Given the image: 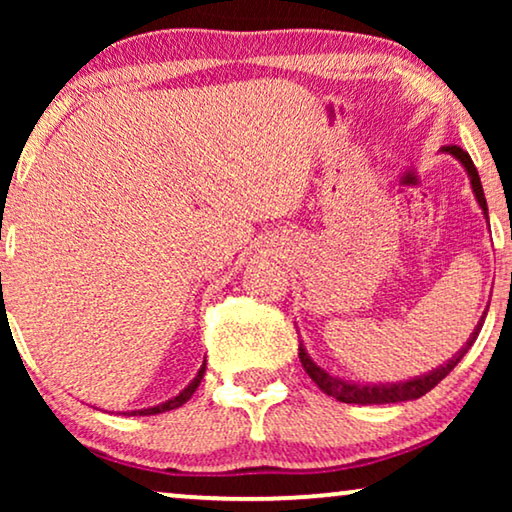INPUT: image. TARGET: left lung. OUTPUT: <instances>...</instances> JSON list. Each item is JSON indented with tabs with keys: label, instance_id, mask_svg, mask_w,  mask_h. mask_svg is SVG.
<instances>
[{
	"label": "left lung",
	"instance_id": "obj_1",
	"mask_svg": "<svg viewBox=\"0 0 512 512\" xmlns=\"http://www.w3.org/2000/svg\"><path fill=\"white\" fill-rule=\"evenodd\" d=\"M443 151L452 153V156L457 158L459 163L466 167L468 177H471V186H473L475 198H478V205L482 207V212H485V216H487V200H485V193H482V184H480L478 170H475L471 156H468V153L461 149V146H443ZM487 223H489V219H487ZM485 317H487V310H485V314H482V319L478 321V326H475V331L471 333V338H468L466 345L461 347L459 352L454 354L452 359L445 363V366L431 370V373H426V375L412 377V380H408V382H398V384H356V382H345V380H340V377H333L331 373H326L324 368H319L317 363H314L310 356H307L303 342H300V345H298V356H300V363H303L305 373L312 377V382L317 384V387L324 391L326 396L338 398L340 403L382 405V403L415 401V398H422L426 391H431L433 387H436L440 380H445V377L454 370V366H457V363L464 359V354L473 347L475 338H478L480 328H482V324H485Z\"/></svg>",
	"mask_w": 512,
	"mask_h": 512
}]
</instances>
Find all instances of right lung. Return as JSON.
<instances>
[{
	"label": "right lung",
	"mask_w": 512,
	"mask_h": 512,
	"mask_svg": "<svg viewBox=\"0 0 512 512\" xmlns=\"http://www.w3.org/2000/svg\"><path fill=\"white\" fill-rule=\"evenodd\" d=\"M205 363H202V368L198 370V375L193 377V382L188 384V387L181 391L179 396H174L172 401H165V403H160V405H156V408H146V410H135V412H130V415H158V412H167V410H174V408H181V405H184L188 398H191L193 394H195V389H198V384H200V380H202V375H205Z\"/></svg>",
	"instance_id": "right-lung-1"
}]
</instances>
